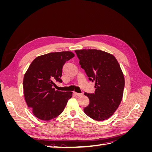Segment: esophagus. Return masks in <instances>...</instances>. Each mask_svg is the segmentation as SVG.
Instances as JSON below:
<instances>
[{"label":"esophagus","mask_w":152,"mask_h":152,"mask_svg":"<svg viewBox=\"0 0 152 152\" xmlns=\"http://www.w3.org/2000/svg\"><path fill=\"white\" fill-rule=\"evenodd\" d=\"M74 94L77 96H78V97H80V96H82V94H80V93H75L74 92Z\"/></svg>","instance_id":"obj_1"}]
</instances>
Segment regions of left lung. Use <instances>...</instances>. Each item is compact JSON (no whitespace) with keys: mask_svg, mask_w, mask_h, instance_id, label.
<instances>
[{"mask_svg":"<svg viewBox=\"0 0 152 152\" xmlns=\"http://www.w3.org/2000/svg\"><path fill=\"white\" fill-rule=\"evenodd\" d=\"M75 52L89 80L95 82L94 93H84L89 99V104L84 112L96 121L108 119L122 99L125 80L120 65L113 55L101 50L82 49Z\"/></svg>","mask_w":152,"mask_h":152,"instance_id":"left-lung-1","label":"left lung"}]
</instances>
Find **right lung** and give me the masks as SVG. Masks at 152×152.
<instances>
[{
  "mask_svg": "<svg viewBox=\"0 0 152 152\" xmlns=\"http://www.w3.org/2000/svg\"><path fill=\"white\" fill-rule=\"evenodd\" d=\"M74 56L70 51L50 53L37 57L30 64L23 78L24 96L37 118L49 121L58 117L72 97V92L56 91L53 86L54 82H62L63 66Z\"/></svg>",
  "mask_w": 152,
  "mask_h": 152,
  "instance_id": "right-lung-1",
  "label": "right lung"
}]
</instances>
